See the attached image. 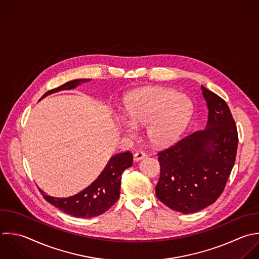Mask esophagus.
<instances>
[{
    "mask_svg": "<svg viewBox=\"0 0 259 259\" xmlns=\"http://www.w3.org/2000/svg\"><path fill=\"white\" fill-rule=\"evenodd\" d=\"M146 156H147L146 153H144L143 151H138V152H136L135 155H134V160H135L136 162H138V161L144 159Z\"/></svg>",
    "mask_w": 259,
    "mask_h": 259,
    "instance_id": "esophagus-1",
    "label": "esophagus"
}]
</instances>
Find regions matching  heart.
<instances>
[{
  "instance_id": "heart-1",
  "label": "heart",
  "mask_w": 259,
  "mask_h": 259,
  "mask_svg": "<svg viewBox=\"0 0 259 259\" xmlns=\"http://www.w3.org/2000/svg\"><path fill=\"white\" fill-rule=\"evenodd\" d=\"M127 119H119L121 132L134 138L138 126H147L150 142L163 147L174 142L184 132L192 114L188 97L162 87H148L133 92L125 100Z\"/></svg>"
}]
</instances>
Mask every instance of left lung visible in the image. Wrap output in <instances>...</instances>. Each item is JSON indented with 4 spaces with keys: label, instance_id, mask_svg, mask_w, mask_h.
I'll return each instance as SVG.
<instances>
[{
    "label": "left lung",
    "instance_id": "8db88e82",
    "mask_svg": "<svg viewBox=\"0 0 259 259\" xmlns=\"http://www.w3.org/2000/svg\"><path fill=\"white\" fill-rule=\"evenodd\" d=\"M208 116L205 128L158 153L156 195L168 207L195 212L213 203L235 164L238 133L226 101L201 86Z\"/></svg>",
    "mask_w": 259,
    "mask_h": 259
}]
</instances>
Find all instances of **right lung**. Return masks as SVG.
<instances>
[{"mask_svg": "<svg viewBox=\"0 0 259 259\" xmlns=\"http://www.w3.org/2000/svg\"><path fill=\"white\" fill-rule=\"evenodd\" d=\"M91 79H78L65 83L64 85L48 91L41 98L63 91L76 88L78 85L89 82ZM133 165V154L130 151L116 154L111 157L104 170L98 178L79 193L66 197H54L39 191L47 201L64 212L78 218H93L104 213L119 198L120 180L122 172Z\"/></svg>", "mask_w": 259, "mask_h": 259, "instance_id": "1", "label": "right lung"}]
</instances>
